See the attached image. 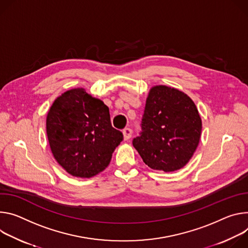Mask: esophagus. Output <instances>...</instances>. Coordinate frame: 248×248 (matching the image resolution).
Returning a JSON list of instances; mask_svg holds the SVG:
<instances>
[{"label":"esophagus","mask_w":248,"mask_h":248,"mask_svg":"<svg viewBox=\"0 0 248 248\" xmlns=\"http://www.w3.org/2000/svg\"><path fill=\"white\" fill-rule=\"evenodd\" d=\"M123 135H124L125 141L129 140V139L131 138V136H132V130H131L130 128H125V129L123 130Z\"/></svg>","instance_id":"34e87169"}]
</instances>
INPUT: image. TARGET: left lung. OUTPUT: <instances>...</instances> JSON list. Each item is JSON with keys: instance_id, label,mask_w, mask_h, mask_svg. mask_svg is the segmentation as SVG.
<instances>
[{"instance_id": "left-lung-1", "label": "left lung", "mask_w": 248, "mask_h": 248, "mask_svg": "<svg viewBox=\"0 0 248 248\" xmlns=\"http://www.w3.org/2000/svg\"><path fill=\"white\" fill-rule=\"evenodd\" d=\"M142 132L133 140L147 166L171 172L194 155L201 137L198 109L186 93L167 86L153 87L142 117Z\"/></svg>"}]
</instances>
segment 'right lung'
<instances>
[{"mask_svg":"<svg viewBox=\"0 0 248 248\" xmlns=\"http://www.w3.org/2000/svg\"><path fill=\"white\" fill-rule=\"evenodd\" d=\"M46 132L51 152L71 175L90 178L104 170L123 134L112 127L109 108L84 89L58 96L49 109Z\"/></svg>","mask_w":248,"mask_h":248,"instance_id":"obj_1","label":"right lung"}]
</instances>
